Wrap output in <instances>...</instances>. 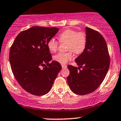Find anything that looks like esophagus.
I'll list each match as a JSON object with an SVG mask.
<instances>
[{
    "instance_id": "1",
    "label": "esophagus",
    "mask_w": 121,
    "mask_h": 121,
    "mask_svg": "<svg viewBox=\"0 0 121 121\" xmlns=\"http://www.w3.org/2000/svg\"><path fill=\"white\" fill-rule=\"evenodd\" d=\"M61 66H62V69L66 68L67 67V66H66V65H64V64H62V65H61Z\"/></svg>"
}]
</instances>
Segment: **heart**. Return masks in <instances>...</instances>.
Segmentation results:
<instances>
[{
    "instance_id": "1",
    "label": "heart",
    "mask_w": 121,
    "mask_h": 121,
    "mask_svg": "<svg viewBox=\"0 0 121 121\" xmlns=\"http://www.w3.org/2000/svg\"><path fill=\"white\" fill-rule=\"evenodd\" d=\"M61 43L67 42L66 49L69 52L59 53L53 56L55 61L61 64H65L73 57V51L76 54H80L84 52L87 44L86 34L82 32H77L76 30L67 29L64 30L59 36ZM47 47L50 52H56L59 47V42L54 39H51L47 43Z\"/></svg>"
}]
</instances>
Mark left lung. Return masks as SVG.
I'll list each match as a JSON object with an SVG mask.
<instances>
[{
    "mask_svg": "<svg viewBox=\"0 0 121 121\" xmlns=\"http://www.w3.org/2000/svg\"><path fill=\"white\" fill-rule=\"evenodd\" d=\"M85 31L86 46L75 60L79 67L68 66L70 71L68 83L72 91L78 95L95 91L104 81L110 66L109 51L105 39L97 30L89 27H86ZM81 67L83 69L80 70Z\"/></svg>",
    "mask_w": 121,
    "mask_h": 121,
    "instance_id": "8db88e82",
    "label": "left lung"
}]
</instances>
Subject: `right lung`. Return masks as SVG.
I'll return each mask as SVG.
<instances>
[{
    "instance_id": "1",
    "label": "right lung",
    "mask_w": 121,
    "mask_h": 121,
    "mask_svg": "<svg viewBox=\"0 0 121 121\" xmlns=\"http://www.w3.org/2000/svg\"><path fill=\"white\" fill-rule=\"evenodd\" d=\"M56 27H32L19 33L9 51L12 73L20 86L35 95L50 91L62 67L53 61L47 47L48 40L59 31ZM42 66L43 69L40 68Z\"/></svg>"
}]
</instances>
